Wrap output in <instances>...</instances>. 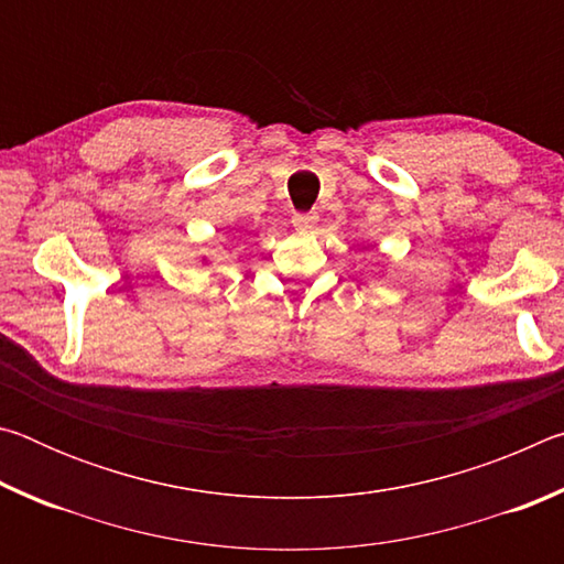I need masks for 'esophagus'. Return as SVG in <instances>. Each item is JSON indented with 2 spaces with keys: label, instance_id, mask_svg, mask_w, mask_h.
Instances as JSON below:
<instances>
[{
  "label": "esophagus",
  "instance_id": "obj_1",
  "mask_svg": "<svg viewBox=\"0 0 564 564\" xmlns=\"http://www.w3.org/2000/svg\"><path fill=\"white\" fill-rule=\"evenodd\" d=\"M318 224V214H295L293 216V226L299 228V231H313Z\"/></svg>",
  "mask_w": 564,
  "mask_h": 564
}]
</instances>
